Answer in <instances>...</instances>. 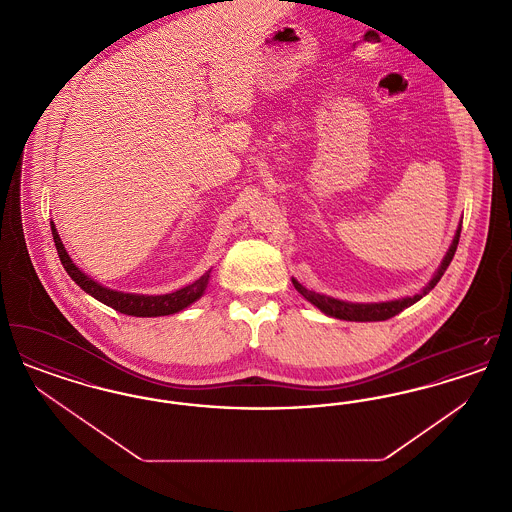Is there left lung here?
Segmentation results:
<instances>
[{"mask_svg": "<svg viewBox=\"0 0 512 512\" xmlns=\"http://www.w3.org/2000/svg\"><path fill=\"white\" fill-rule=\"evenodd\" d=\"M461 226L463 222L459 224L457 232H455V238L449 245L441 265L438 270L434 272L432 280L414 295H407V297H399V299H391V301H380V303H353V301H341L336 297H330V295H322V293L311 292L307 290L305 286H301L295 278H292L293 286L295 290L301 293L309 303H313L317 309H320L326 317L340 318V320H351V322H378V320H388V318L399 315L403 309L411 307L416 301H420L426 293L432 292L436 288L443 272L449 267V263L453 261V255L457 251V245H459V238H461Z\"/></svg>", "mask_w": 512, "mask_h": 512, "instance_id": "left-lung-1", "label": "left lung"}]
</instances>
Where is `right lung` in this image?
<instances>
[{"mask_svg":"<svg viewBox=\"0 0 512 512\" xmlns=\"http://www.w3.org/2000/svg\"><path fill=\"white\" fill-rule=\"evenodd\" d=\"M51 234H53V242L57 247L61 265L69 272V276L73 278L74 282L88 295H92L94 299H98L103 305L119 311L122 315H130V317H167V315H174V313H180V311H184L186 307L195 303L209 286L211 270H207L201 278H197L192 284H188V286L172 293L144 295V293L117 292V290L101 286L94 278H90L86 272H82L80 268L74 265V261L69 257V253L61 242L53 222H51Z\"/></svg>","mask_w":512,"mask_h":512,"instance_id":"add662e5","label":"right lung"}]
</instances>
